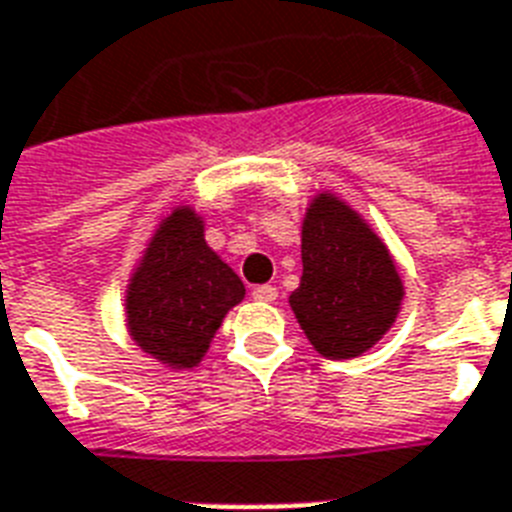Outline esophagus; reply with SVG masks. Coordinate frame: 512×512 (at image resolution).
<instances>
[{"instance_id":"esophagus-1","label":"esophagus","mask_w":512,"mask_h":512,"mask_svg":"<svg viewBox=\"0 0 512 512\" xmlns=\"http://www.w3.org/2000/svg\"><path fill=\"white\" fill-rule=\"evenodd\" d=\"M251 296L256 298V301H275L277 288L275 285H256V288L251 290Z\"/></svg>"}]
</instances>
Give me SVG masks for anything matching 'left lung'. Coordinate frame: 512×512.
Returning <instances> with one entry per match:
<instances>
[{
	"instance_id": "8db88e82",
	"label": "left lung",
	"mask_w": 512,
	"mask_h": 512,
	"mask_svg": "<svg viewBox=\"0 0 512 512\" xmlns=\"http://www.w3.org/2000/svg\"><path fill=\"white\" fill-rule=\"evenodd\" d=\"M301 285L290 309L309 343L327 359L365 354L386 335L402 309L404 285L386 243L370 224L322 192L301 227Z\"/></svg>"
}]
</instances>
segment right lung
<instances>
[{"label": "right lung", "instance_id": "1", "mask_svg": "<svg viewBox=\"0 0 512 512\" xmlns=\"http://www.w3.org/2000/svg\"><path fill=\"white\" fill-rule=\"evenodd\" d=\"M245 285L208 248L203 219L190 206L171 211L147 243L126 290V322L134 343L174 370L195 367L240 304Z\"/></svg>", "mask_w": 512, "mask_h": 512}]
</instances>
